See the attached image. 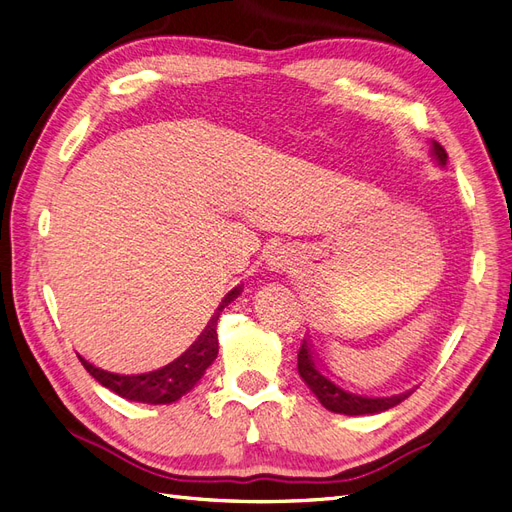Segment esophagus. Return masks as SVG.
Returning <instances> with one entry per match:
<instances>
[{
	"instance_id": "1",
	"label": "esophagus",
	"mask_w": 512,
	"mask_h": 512,
	"mask_svg": "<svg viewBox=\"0 0 512 512\" xmlns=\"http://www.w3.org/2000/svg\"><path fill=\"white\" fill-rule=\"evenodd\" d=\"M267 267H269V271H275V273L288 271L290 267H293V256H290L286 250H275L267 258Z\"/></svg>"
}]
</instances>
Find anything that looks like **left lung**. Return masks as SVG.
<instances>
[{"mask_svg": "<svg viewBox=\"0 0 512 512\" xmlns=\"http://www.w3.org/2000/svg\"><path fill=\"white\" fill-rule=\"evenodd\" d=\"M433 157L437 159L439 165H446L448 153L444 146L433 142L431 146ZM297 370L303 383L308 385L312 394L321 400V405L334 413H344V416H372V413H381L396 407L398 403H403L411 392L405 394H394V396H362V394H353L349 390L340 388L331 379H327L321 368L314 362V351L310 347L308 340H303L299 355H297Z\"/></svg>", "mask_w": 512, "mask_h": 512, "instance_id": "left-lung-1", "label": "left lung"}]
</instances>
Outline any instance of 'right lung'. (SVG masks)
<instances>
[{"label":"right lung","instance_id":"1","mask_svg":"<svg viewBox=\"0 0 512 512\" xmlns=\"http://www.w3.org/2000/svg\"><path fill=\"white\" fill-rule=\"evenodd\" d=\"M241 293V286L232 288L230 293L224 297L222 306L217 308L211 323L200 334V338L191 344V347L176 357L174 362L163 366L153 372H144V375H118V372H107L103 368H96L90 364L86 357H79V362L90 375L99 381L103 388L116 392L118 396L133 400V403H148V405H170L174 400L185 396L189 390H193L202 375L209 368L219 351L217 342V319L219 312H222L230 301H234Z\"/></svg>","mask_w":512,"mask_h":512}]
</instances>
